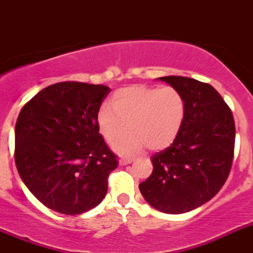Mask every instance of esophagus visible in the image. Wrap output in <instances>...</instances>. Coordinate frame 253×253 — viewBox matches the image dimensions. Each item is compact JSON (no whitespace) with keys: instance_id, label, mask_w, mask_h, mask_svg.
Here are the masks:
<instances>
[{"instance_id":"esophagus-1","label":"esophagus","mask_w":253,"mask_h":253,"mask_svg":"<svg viewBox=\"0 0 253 253\" xmlns=\"http://www.w3.org/2000/svg\"><path fill=\"white\" fill-rule=\"evenodd\" d=\"M118 163H120V166H126V165L132 163V158H121L120 161H118Z\"/></svg>"}]
</instances>
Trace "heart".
I'll list each match as a JSON object with an SVG mask.
<instances>
[{
    "mask_svg": "<svg viewBox=\"0 0 253 253\" xmlns=\"http://www.w3.org/2000/svg\"><path fill=\"white\" fill-rule=\"evenodd\" d=\"M185 112V99L173 87L135 84L117 91L113 107L104 104L97 113V125L110 144L132 131L131 136L114 145L120 154L127 156L141 152L145 145L150 150L166 149L180 133Z\"/></svg>",
    "mask_w": 253,
    "mask_h": 253,
    "instance_id": "obj_1",
    "label": "heart"
}]
</instances>
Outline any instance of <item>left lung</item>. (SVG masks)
Listing matches in <instances>:
<instances>
[{"label":"left lung","mask_w":253,"mask_h":253,"mask_svg":"<svg viewBox=\"0 0 253 253\" xmlns=\"http://www.w3.org/2000/svg\"><path fill=\"white\" fill-rule=\"evenodd\" d=\"M185 99V120L169 148L152 157V175L139 185L144 199L165 213L198 209L222 188L234 156L235 125L221 95L181 76L158 78Z\"/></svg>","instance_id":"8db88e82"}]
</instances>
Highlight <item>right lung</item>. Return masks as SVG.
I'll return each mask as SVG.
<instances>
[{"label":"right lung","instance_id":"right-lung-1","mask_svg":"<svg viewBox=\"0 0 253 253\" xmlns=\"http://www.w3.org/2000/svg\"><path fill=\"white\" fill-rule=\"evenodd\" d=\"M110 88L59 82L25 104L15 125V165L47 209L81 215L101 202L118 161L99 133L97 113Z\"/></svg>","mask_w":253,"mask_h":253}]
</instances>
